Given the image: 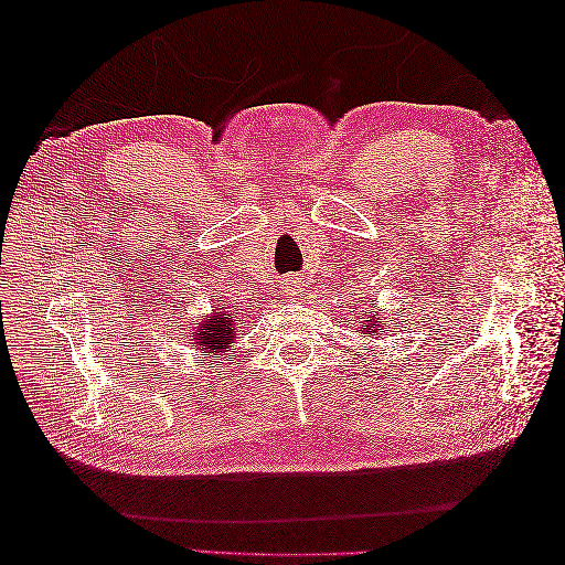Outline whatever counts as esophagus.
<instances>
[{"label":"esophagus","instance_id":"1","mask_svg":"<svg viewBox=\"0 0 565 565\" xmlns=\"http://www.w3.org/2000/svg\"><path fill=\"white\" fill-rule=\"evenodd\" d=\"M299 289H301L299 280H287V282H285V292H287V295H299Z\"/></svg>","mask_w":565,"mask_h":565}]
</instances>
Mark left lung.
<instances>
[{"label": "left lung", "instance_id": "8db88e82", "mask_svg": "<svg viewBox=\"0 0 565 565\" xmlns=\"http://www.w3.org/2000/svg\"><path fill=\"white\" fill-rule=\"evenodd\" d=\"M393 324H396V322H393ZM372 328H380V330H386V328H388V320H382V318H380V311H372L370 320H363V328H361V334L374 332Z\"/></svg>", "mask_w": 565, "mask_h": 565}]
</instances>
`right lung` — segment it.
Wrapping results in <instances>:
<instances>
[{
	"mask_svg": "<svg viewBox=\"0 0 565 565\" xmlns=\"http://www.w3.org/2000/svg\"><path fill=\"white\" fill-rule=\"evenodd\" d=\"M198 330L191 332V341L188 344H195L204 355H210L216 361L221 355V351L228 349V344H233V324L235 320L226 313H212L204 318L202 322H195Z\"/></svg>",
	"mask_w": 565,
	"mask_h": 565,
	"instance_id": "obj_1",
	"label": "right lung"
}]
</instances>
